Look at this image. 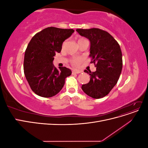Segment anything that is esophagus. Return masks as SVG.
<instances>
[{
	"mask_svg": "<svg viewBox=\"0 0 148 148\" xmlns=\"http://www.w3.org/2000/svg\"><path fill=\"white\" fill-rule=\"evenodd\" d=\"M82 72V71H81V70H72L73 74H78V73H81Z\"/></svg>",
	"mask_w": 148,
	"mask_h": 148,
	"instance_id": "obj_1",
	"label": "esophagus"
}]
</instances>
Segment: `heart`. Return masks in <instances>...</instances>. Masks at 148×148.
I'll use <instances>...</instances> for the list:
<instances>
[{
    "instance_id": "1",
    "label": "heart",
    "mask_w": 148,
    "mask_h": 148,
    "mask_svg": "<svg viewBox=\"0 0 148 148\" xmlns=\"http://www.w3.org/2000/svg\"><path fill=\"white\" fill-rule=\"evenodd\" d=\"M83 39H85L83 38H80L78 39V42L81 41V40H83ZM82 62V59L81 57H73L71 60V64L72 65L77 66L81 64Z\"/></svg>"
}]
</instances>
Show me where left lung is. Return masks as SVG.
Instances as JSON below:
<instances>
[{"label":"left lung","instance_id":"obj_1","mask_svg":"<svg viewBox=\"0 0 148 148\" xmlns=\"http://www.w3.org/2000/svg\"><path fill=\"white\" fill-rule=\"evenodd\" d=\"M91 42V63L96 71H84L90 75L88 83L83 84L82 90L94 99L107 96L117 84L122 69V53L117 41L107 31L99 28L76 30Z\"/></svg>","mask_w":148,"mask_h":148}]
</instances>
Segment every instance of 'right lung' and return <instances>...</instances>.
Listing matches in <instances>:
<instances>
[{"mask_svg": "<svg viewBox=\"0 0 148 148\" xmlns=\"http://www.w3.org/2000/svg\"><path fill=\"white\" fill-rule=\"evenodd\" d=\"M74 32L73 29L48 27L36 34L25 53L23 69L26 80L32 91L43 97L59 93L65 78L71 71L65 66L59 69L52 62L56 53L60 52L62 43Z\"/></svg>", "mask_w": 148, "mask_h": 148, "instance_id": "obj_1", "label": "right lung"}]
</instances>
